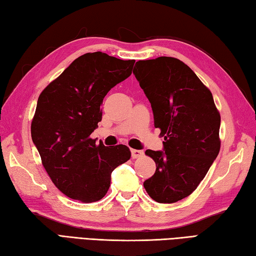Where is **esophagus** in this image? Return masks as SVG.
Returning <instances> with one entry per match:
<instances>
[{
  "instance_id": "obj_1",
  "label": "esophagus",
  "mask_w": 256,
  "mask_h": 256,
  "mask_svg": "<svg viewBox=\"0 0 256 256\" xmlns=\"http://www.w3.org/2000/svg\"><path fill=\"white\" fill-rule=\"evenodd\" d=\"M144 155L142 150H137V149H132V157L134 158H139Z\"/></svg>"
}]
</instances>
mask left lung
Returning a JSON list of instances; mask_svg holds the SVG:
<instances>
[{
	"label": "left lung",
	"instance_id": "left-lung-1",
	"mask_svg": "<svg viewBox=\"0 0 256 256\" xmlns=\"http://www.w3.org/2000/svg\"><path fill=\"white\" fill-rule=\"evenodd\" d=\"M134 74L165 139L164 152H144L156 172L144 187L158 203H176L196 190L218 157L220 116L210 89L176 58L139 60Z\"/></svg>",
	"mask_w": 256,
	"mask_h": 256
}]
</instances>
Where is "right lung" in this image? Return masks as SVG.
Returning a JSON list of instances; mask_svg holds the SVG:
<instances>
[{
  "label": "right lung",
  "instance_id": "add662e5",
  "mask_svg": "<svg viewBox=\"0 0 256 256\" xmlns=\"http://www.w3.org/2000/svg\"><path fill=\"white\" fill-rule=\"evenodd\" d=\"M134 64L104 52L86 53L38 96L32 140L53 184L72 200H100L112 170L132 156L124 144H97L90 134L102 118L106 94L132 74Z\"/></svg>",
  "mask_w": 256,
  "mask_h": 256
}]
</instances>
